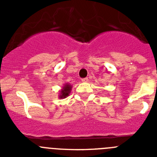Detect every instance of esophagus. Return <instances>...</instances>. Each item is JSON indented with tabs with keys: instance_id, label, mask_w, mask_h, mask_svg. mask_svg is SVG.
Here are the masks:
<instances>
[{
	"instance_id": "34e87169",
	"label": "esophagus",
	"mask_w": 157,
	"mask_h": 157,
	"mask_svg": "<svg viewBox=\"0 0 157 157\" xmlns=\"http://www.w3.org/2000/svg\"><path fill=\"white\" fill-rule=\"evenodd\" d=\"M88 81H89L88 78H84L82 79V82H87Z\"/></svg>"
}]
</instances>
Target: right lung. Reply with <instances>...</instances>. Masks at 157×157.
I'll list each match as a JSON object with an SVG mask.
<instances>
[{
  "label": "right lung",
  "instance_id": "obj_1",
  "mask_svg": "<svg viewBox=\"0 0 157 157\" xmlns=\"http://www.w3.org/2000/svg\"><path fill=\"white\" fill-rule=\"evenodd\" d=\"M72 86L71 85L70 83H65L63 84V86H62V89H60V90L59 91V99H63V98H66L67 97H68L69 94H71V91Z\"/></svg>",
  "mask_w": 157,
  "mask_h": 157
}]
</instances>
